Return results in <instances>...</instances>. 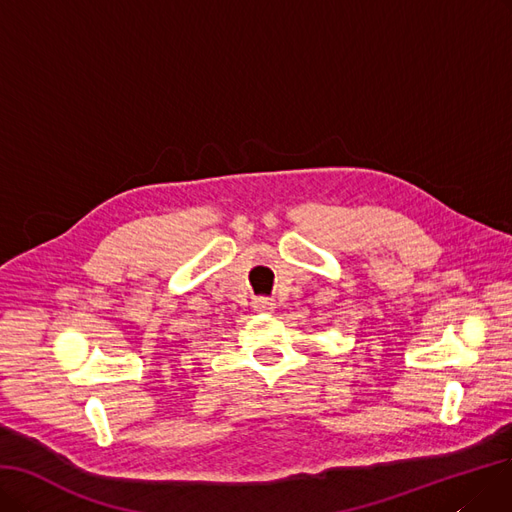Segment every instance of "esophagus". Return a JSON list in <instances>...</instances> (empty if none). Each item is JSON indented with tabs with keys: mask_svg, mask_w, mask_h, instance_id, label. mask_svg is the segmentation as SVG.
Wrapping results in <instances>:
<instances>
[{
	"mask_svg": "<svg viewBox=\"0 0 512 512\" xmlns=\"http://www.w3.org/2000/svg\"><path fill=\"white\" fill-rule=\"evenodd\" d=\"M252 304H254V309L260 311V313H271V311H275V300H273V298H267V296L254 298Z\"/></svg>",
	"mask_w": 512,
	"mask_h": 512,
	"instance_id": "esophagus-1",
	"label": "esophagus"
}]
</instances>
